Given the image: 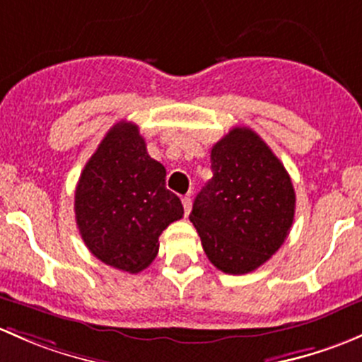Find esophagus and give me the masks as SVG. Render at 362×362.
Masks as SVG:
<instances>
[{"label": "esophagus", "instance_id": "1", "mask_svg": "<svg viewBox=\"0 0 362 362\" xmlns=\"http://www.w3.org/2000/svg\"><path fill=\"white\" fill-rule=\"evenodd\" d=\"M182 207H185V216L189 214V211H192V199L189 197H182Z\"/></svg>", "mask_w": 362, "mask_h": 362}]
</instances>
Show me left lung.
<instances>
[{
	"label": "left lung",
	"instance_id": "left-lung-1",
	"mask_svg": "<svg viewBox=\"0 0 362 362\" xmlns=\"http://www.w3.org/2000/svg\"><path fill=\"white\" fill-rule=\"evenodd\" d=\"M211 169L212 180L197 195L189 221L218 270L249 274L289 235L296 204L291 177L247 127H235L212 146Z\"/></svg>",
	"mask_w": 362,
	"mask_h": 362
}]
</instances>
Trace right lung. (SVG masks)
<instances>
[{
    "label": "right lung",
    "mask_w": 362,
    "mask_h": 362,
    "mask_svg": "<svg viewBox=\"0 0 362 362\" xmlns=\"http://www.w3.org/2000/svg\"><path fill=\"white\" fill-rule=\"evenodd\" d=\"M165 188V167L146 151L139 127L118 122L90 156L74 192V214L88 251L110 267L137 274L158 255V237L182 218Z\"/></svg>",
    "instance_id": "obj_1"
}]
</instances>
